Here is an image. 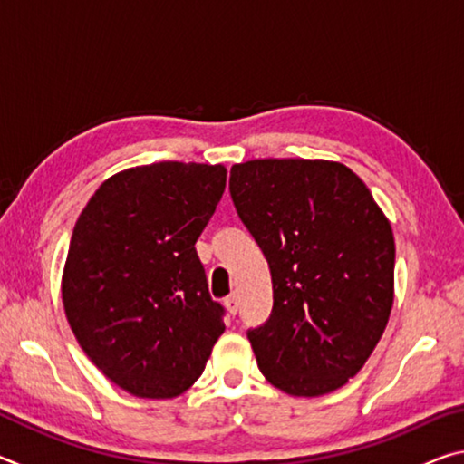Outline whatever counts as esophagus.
Masks as SVG:
<instances>
[{
  "mask_svg": "<svg viewBox=\"0 0 464 464\" xmlns=\"http://www.w3.org/2000/svg\"><path fill=\"white\" fill-rule=\"evenodd\" d=\"M225 307H227V311L231 313V315H235V313L239 311V295L233 293V295L227 296L225 298Z\"/></svg>",
  "mask_w": 464,
  "mask_h": 464,
  "instance_id": "esophagus-1",
  "label": "esophagus"
}]
</instances>
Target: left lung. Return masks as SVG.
Returning a JSON list of instances; mask_svg holds the SVG:
<instances>
[{
    "label": "left lung",
    "instance_id": "8db88e82",
    "mask_svg": "<svg viewBox=\"0 0 464 464\" xmlns=\"http://www.w3.org/2000/svg\"><path fill=\"white\" fill-rule=\"evenodd\" d=\"M229 190L270 264L272 315L247 332L266 381L295 397L343 387L392 309L389 218L354 171L327 160L235 163Z\"/></svg>",
    "mask_w": 464,
    "mask_h": 464
}]
</instances>
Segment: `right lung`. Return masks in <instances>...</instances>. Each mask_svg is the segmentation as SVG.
Masks as SVG:
<instances>
[{
    "instance_id": "add662e5",
    "label": "right lung",
    "mask_w": 464,
    "mask_h": 464,
    "mask_svg": "<svg viewBox=\"0 0 464 464\" xmlns=\"http://www.w3.org/2000/svg\"><path fill=\"white\" fill-rule=\"evenodd\" d=\"M225 184L221 163L130 168L110 176L77 218L63 307L88 358L130 395H182L225 332L194 247Z\"/></svg>"
}]
</instances>
